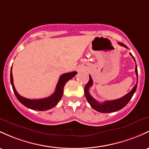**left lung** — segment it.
I'll use <instances>...</instances> for the list:
<instances>
[{
  "mask_svg": "<svg viewBox=\"0 0 149 149\" xmlns=\"http://www.w3.org/2000/svg\"><path fill=\"white\" fill-rule=\"evenodd\" d=\"M119 45L122 47H125V48H127V47L125 45H124L123 43H121L119 42ZM130 55L132 56V58H134V60L135 59L134 58V56H132V54L130 53ZM136 62V61H135ZM135 71H136V76H138V71H137V66L136 64L135 67ZM89 81H88L87 84H86V87H85V96H86V99H87L88 102H89V104H91V107L93 109H95L97 112H101V113H109V112H114L116 111H118L120 109H122L123 107H125L128 102H130V100L132 99V96L134 94L137 88V83H138V77H137V81H136V84L135 85V86L132 88V91L130 93H127V95H125V96H123L121 98L114 100H108V101H104V102L101 103V102H97L95 99L93 98L92 96L91 95V94L89 93V88L92 86L93 85V80L91 76H89Z\"/></svg>",
  "mask_w": 149,
  "mask_h": 149,
  "instance_id": "1",
  "label": "left lung"
}]
</instances>
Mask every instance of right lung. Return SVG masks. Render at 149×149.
<instances>
[{"label": "right lung", "mask_w": 149, "mask_h": 149, "mask_svg": "<svg viewBox=\"0 0 149 149\" xmlns=\"http://www.w3.org/2000/svg\"><path fill=\"white\" fill-rule=\"evenodd\" d=\"M76 74H77V72L76 71L70 72V73L62 74L60 76L59 80H58V83H57L54 93L52 95H50L49 97L38 100H31L25 98V97L20 96L17 93L13 84L12 67H11L10 71V83L11 85H12L13 90L15 95L16 97L18 100L19 102H21L23 105L27 107V108L38 111H46L54 107L57 103L59 102V100H61L62 95L63 94V88H64L65 84L67 83V81H69L73 77H74V76H76Z\"/></svg>", "instance_id": "right-lung-1"}]
</instances>
